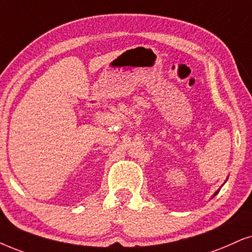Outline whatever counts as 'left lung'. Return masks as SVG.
I'll return each instance as SVG.
<instances>
[{"instance_id": "1", "label": "left lung", "mask_w": 252, "mask_h": 252, "mask_svg": "<svg viewBox=\"0 0 252 252\" xmlns=\"http://www.w3.org/2000/svg\"><path fill=\"white\" fill-rule=\"evenodd\" d=\"M218 193H219V190H218V192H216V193H215V194H214V195H213V196H215V195H216V194H218Z\"/></svg>"}]
</instances>
